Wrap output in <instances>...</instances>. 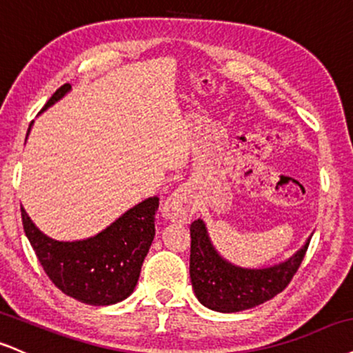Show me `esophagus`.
<instances>
[{"instance_id": "1", "label": "esophagus", "mask_w": 353, "mask_h": 353, "mask_svg": "<svg viewBox=\"0 0 353 353\" xmlns=\"http://www.w3.org/2000/svg\"><path fill=\"white\" fill-rule=\"evenodd\" d=\"M194 214V205L190 201L189 192L184 189H177L171 194V197L164 202L163 215L172 222L188 223Z\"/></svg>"}]
</instances>
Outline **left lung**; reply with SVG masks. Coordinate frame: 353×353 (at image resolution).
<instances>
[{
	"label": "left lung",
	"mask_w": 353,
	"mask_h": 353,
	"mask_svg": "<svg viewBox=\"0 0 353 353\" xmlns=\"http://www.w3.org/2000/svg\"><path fill=\"white\" fill-rule=\"evenodd\" d=\"M309 240L294 256L279 265L248 270L217 253L201 219L190 225V281L197 299L219 312H239L266 303L284 291L299 270Z\"/></svg>",
	"instance_id": "8db88e82"
}]
</instances>
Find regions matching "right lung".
<instances>
[{"label":"right lung","instance_id":"obj_1","mask_svg":"<svg viewBox=\"0 0 353 353\" xmlns=\"http://www.w3.org/2000/svg\"><path fill=\"white\" fill-rule=\"evenodd\" d=\"M70 88V83L57 88L41 112L61 100ZM158 207V197L146 199L99 235L77 241H57L44 235L23 207L21 217L37 260L63 294L90 305H110L128 298L138 283L154 239Z\"/></svg>","mask_w":353,"mask_h":353}]
</instances>
